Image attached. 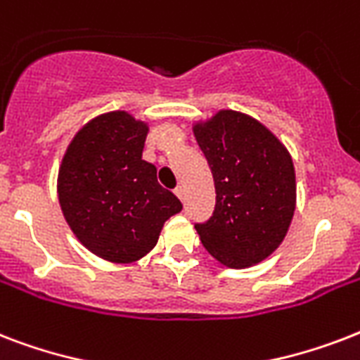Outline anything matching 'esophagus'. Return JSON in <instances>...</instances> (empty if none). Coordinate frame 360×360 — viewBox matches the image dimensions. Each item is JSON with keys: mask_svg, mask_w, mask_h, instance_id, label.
<instances>
[{"mask_svg": "<svg viewBox=\"0 0 360 360\" xmlns=\"http://www.w3.org/2000/svg\"><path fill=\"white\" fill-rule=\"evenodd\" d=\"M175 196L179 198L181 202H185V188H183V186H177V188H175Z\"/></svg>", "mask_w": 360, "mask_h": 360, "instance_id": "obj_1", "label": "esophagus"}]
</instances>
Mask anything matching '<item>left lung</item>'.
<instances>
[{
  "label": "left lung",
  "mask_w": 360,
  "mask_h": 360,
  "mask_svg": "<svg viewBox=\"0 0 360 360\" xmlns=\"http://www.w3.org/2000/svg\"><path fill=\"white\" fill-rule=\"evenodd\" d=\"M213 174V217L196 224L202 245L230 269L267 259L284 240L297 205L288 147L252 115L219 110L192 123Z\"/></svg>",
  "instance_id": "1"
}]
</instances>
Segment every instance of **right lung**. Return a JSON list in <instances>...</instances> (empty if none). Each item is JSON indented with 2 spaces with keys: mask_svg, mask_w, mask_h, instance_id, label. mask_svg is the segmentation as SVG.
I'll use <instances>...</instances> for the list:
<instances>
[{
  "mask_svg": "<svg viewBox=\"0 0 360 360\" xmlns=\"http://www.w3.org/2000/svg\"><path fill=\"white\" fill-rule=\"evenodd\" d=\"M149 124L124 110L87 121L59 164L58 200L75 237L95 256L132 263L155 248L183 205L141 158Z\"/></svg>",
  "mask_w": 360,
  "mask_h": 360,
  "instance_id": "obj_1",
  "label": "right lung"
}]
</instances>
